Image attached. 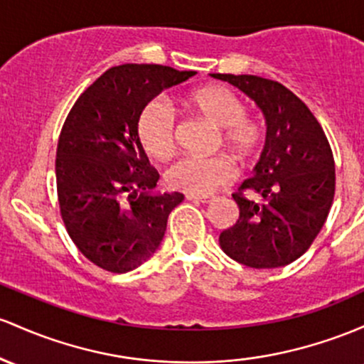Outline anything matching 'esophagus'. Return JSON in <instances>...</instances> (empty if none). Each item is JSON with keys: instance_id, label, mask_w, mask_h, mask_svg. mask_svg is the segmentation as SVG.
Returning a JSON list of instances; mask_svg holds the SVG:
<instances>
[{"instance_id": "esophagus-1", "label": "esophagus", "mask_w": 364, "mask_h": 364, "mask_svg": "<svg viewBox=\"0 0 364 364\" xmlns=\"http://www.w3.org/2000/svg\"><path fill=\"white\" fill-rule=\"evenodd\" d=\"M186 200H197V202H202V203H209L214 200V197H210V195H198V193H186L185 195Z\"/></svg>"}]
</instances>
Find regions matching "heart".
<instances>
[{
	"mask_svg": "<svg viewBox=\"0 0 364 364\" xmlns=\"http://www.w3.org/2000/svg\"><path fill=\"white\" fill-rule=\"evenodd\" d=\"M188 103L202 117L219 129V139L235 161L249 164L257 154L264 124L250 117L243 100L223 86H207L193 91ZM138 136L143 149L154 159H169L176 149V117L164 100L146 103L138 119ZM235 178V166L223 155L183 157L167 171V181L176 188L209 193Z\"/></svg>",
	"mask_w": 364,
	"mask_h": 364,
	"instance_id": "obj_1",
	"label": "heart"
}]
</instances>
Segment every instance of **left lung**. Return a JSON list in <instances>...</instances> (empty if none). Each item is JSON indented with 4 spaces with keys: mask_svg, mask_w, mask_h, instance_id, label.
<instances>
[{
    "mask_svg": "<svg viewBox=\"0 0 364 364\" xmlns=\"http://www.w3.org/2000/svg\"><path fill=\"white\" fill-rule=\"evenodd\" d=\"M249 95L266 117V145L254 176L233 193L240 218L219 235L243 266L266 269L301 257L328 218L335 162L321 124L301 98L257 75L213 74Z\"/></svg>",
    "mask_w": 364,
    "mask_h": 364,
    "instance_id": "8db88e82",
    "label": "left lung"
}]
</instances>
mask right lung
<instances>
[{"label":"right lung","instance_id":"add662e5","mask_svg":"<svg viewBox=\"0 0 364 364\" xmlns=\"http://www.w3.org/2000/svg\"><path fill=\"white\" fill-rule=\"evenodd\" d=\"M195 70L155 63L112 67L74 103L60 131L57 195L67 233L81 254L110 273L146 261L164 238L183 193H154L157 169L138 136L151 98Z\"/></svg>","mask_w":364,"mask_h":364}]
</instances>
